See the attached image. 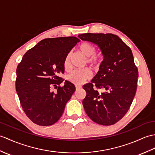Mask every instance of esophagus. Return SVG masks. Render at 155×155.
<instances>
[{
	"label": "esophagus",
	"instance_id": "obj_1",
	"mask_svg": "<svg viewBox=\"0 0 155 155\" xmlns=\"http://www.w3.org/2000/svg\"><path fill=\"white\" fill-rule=\"evenodd\" d=\"M81 88H82V86H80V85H75V88H76L77 91V90H78V89Z\"/></svg>",
	"mask_w": 155,
	"mask_h": 155
}]
</instances>
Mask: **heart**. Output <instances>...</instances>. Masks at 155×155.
<instances>
[{"instance_id": "b5f03b06", "label": "heart", "mask_w": 155, "mask_h": 155, "mask_svg": "<svg viewBox=\"0 0 155 155\" xmlns=\"http://www.w3.org/2000/svg\"><path fill=\"white\" fill-rule=\"evenodd\" d=\"M81 52L84 55L86 58V62L93 67H97L100 63V57L96 55V49L95 47L87 42L82 43L79 47ZM71 53H68L63 61V66L66 70L70 67ZM92 77V72L88 68H84L82 69H76L71 71L67 75V80L74 84H81L86 81L91 79Z\"/></svg>"}]
</instances>
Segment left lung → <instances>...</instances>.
Wrapping results in <instances>:
<instances>
[{
  "instance_id": "left-lung-1",
  "label": "left lung",
  "mask_w": 155,
  "mask_h": 155,
  "mask_svg": "<svg viewBox=\"0 0 155 155\" xmlns=\"http://www.w3.org/2000/svg\"><path fill=\"white\" fill-rule=\"evenodd\" d=\"M78 38L98 45L104 55L98 73L83 86L84 110L95 123L114 125L126 114L137 91L139 73L131 50L112 34L86 33Z\"/></svg>"
}]
</instances>
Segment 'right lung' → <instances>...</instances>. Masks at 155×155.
<instances>
[{
    "label": "right lung",
    "mask_w": 155,
    "mask_h": 155,
    "mask_svg": "<svg viewBox=\"0 0 155 155\" xmlns=\"http://www.w3.org/2000/svg\"><path fill=\"white\" fill-rule=\"evenodd\" d=\"M80 41L71 36L46 38L24 54L16 69V90L27 117L41 126L58 121L75 86L59 77L63 74V61L71 50ZM55 87V93L51 91Z\"/></svg>",
    "instance_id": "1"
}]
</instances>
